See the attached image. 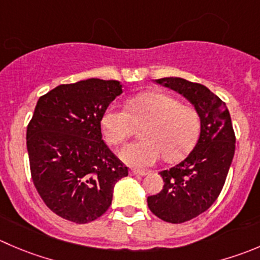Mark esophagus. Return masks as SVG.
Masks as SVG:
<instances>
[{
	"label": "esophagus",
	"instance_id": "1",
	"mask_svg": "<svg viewBox=\"0 0 260 260\" xmlns=\"http://www.w3.org/2000/svg\"><path fill=\"white\" fill-rule=\"evenodd\" d=\"M131 175L133 176H145L146 174H147V171L145 170H137V169H132V170L129 171Z\"/></svg>",
	"mask_w": 260,
	"mask_h": 260
}]
</instances>
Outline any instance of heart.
I'll list each match as a JSON object with an SVG mask.
<instances>
[{
    "label": "heart",
    "instance_id": "1",
    "mask_svg": "<svg viewBox=\"0 0 260 260\" xmlns=\"http://www.w3.org/2000/svg\"><path fill=\"white\" fill-rule=\"evenodd\" d=\"M140 137L125 146L120 157L131 166L153 165L161 156L166 161L185 157L200 137L201 117L190 105L161 92H142L129 98L127 108L110 104L102 117L108 142L122 145L141 125Z\"/></svg>",
    "mask_w": 260,
    "mask_h": 260
}]
</instances>
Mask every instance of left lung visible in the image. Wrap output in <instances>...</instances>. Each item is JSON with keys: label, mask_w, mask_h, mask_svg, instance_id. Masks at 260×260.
Segmentation results:
<instances>
[{"label": "left lung", "mask_w": 260, "mask_h": 260, "mask_svg": "<svg viewBox=\"0 0 260 260\" xmlns=\"http://www.w3.org/2000/svg\"><path fill=\"white\" fill-rule=\"evenodd\" d=\"M156 82L186 98L201 117L196 147L180 164L161 171L162 190L147 198L153 215L181 223L200 216L217 200L233 162L236 138L228 107L205 85L180 77Z\"/></svg>", "instance_id": "left-lung-1"}]
</instances>
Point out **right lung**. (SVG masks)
Here are the masks:
<instances>
[{"mask_svg": "<svg viewBox=\"0 0 260 260\" xmlns=\"http://www.w3.org/2000/svg\"><path fill=\"white\" fill-rule=\"evenodd\" d=\"M123 92L115 80L59 85L39 98L26 129L32 183L55 215L87 223L107 212L128 168L103 141L102 117Z\"/></svg>", "mask_w": 260, "mask_h": 260, "instance_id": "add662e5", "label": "right lung"}]
</instances>
